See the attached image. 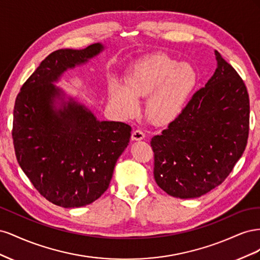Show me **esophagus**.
<instances>
[{
	"mask_svg": "<svg viewBox=\"0 0 260 260\" xmlns=\"http://www.w3.org/2000/svg\"><path fill=\"white\" fill-rule=\"evenodd\" d=\"M145 138V135L144 132L142 130L140 129H137L132 132V136H131V139L133 141H140V140H143Z\"/></svg>",
	"mask_w": 260,
	"mask_h": 260,
	"instance_id": "34e87169",
	"label": "esophagus"
}]
</instances>
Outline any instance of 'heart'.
I'll return each mask as SVG.
<instances>
[{
	"label": "heart",
	"mask_w": 260,
	"mask_h": 260,
	"mask_svg": "<svg viewBox=\"0 0 260 260\" xmlns=\"http://www.w3.org/2000/svg\"><path fill=\"white\" fill-rule=\"evenodd\" d=\"M196 83L198 74L190 64L165 53H153L128 68L123 85L111 84L109 102L118 114L128 118L138 112L137 100L147 96V118L155 124H165L182 112Z\"/></svg>",
	"instance_id": "obj_1"
}]
</instances>
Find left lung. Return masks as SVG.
Returning <instances> with one entry per match:
<instances>
[{
  "instance_id": "obj_1",
  "label": "left lung",
  "mask_w": 260,
  "mask_h": 260,
  "mask_svg": "<svg viewBox=\"0 0 260 260\" xmlns=\"http://www.w3.org/2000/svg\"><path fill=\"white\" fill-rule=\"evenodd\" d=\"M215 55L217 68L205 88L151 141L156 183L174 198H200L221 184L247 144L245 83L218 51Z\"/></svg>"
}]
</instances>
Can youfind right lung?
<instances>
[{
  "label": "right lung",
  "instance_id": "1",
  "mask_svg": "<svg viewBox=\"0 0 260 260\" xmlns=\"http://www.w3.org/2000/svg\"><path fill=\"white\" fill-rule=\"evenodd\" d=\"M103 50L94 43L51 53L15 101L12 135L19 166L39 193L65 208L89 205L107 190L131 137L129 124L98 120L55 85L68 69Z\"/></svg>",
  "mask_w": 260,
  "mask_h": 260
}]
</instances>
